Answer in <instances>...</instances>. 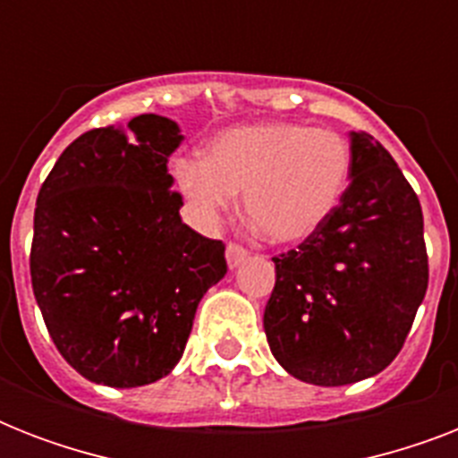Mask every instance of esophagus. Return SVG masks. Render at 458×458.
Masks as SVG:
<instances>
[{
	"label": "esophagus",
	"instance_id": "34e87169",
	"mask_svg": "<svg viewBox=\"0 0 458 458\" xmlns=\"http://www.w3.org/2000/svg\"><path fill=\"white\" fill-rule=\"evenodd\" d=\"M247 254L250 251L244 250L242 244H237V242H230L228 244V250H225V259H228V266L230 268H235V266H240L247 259Z\"/></svg>",
	"mask_w": 458,
	"mask_h": 458
}]
</instances>
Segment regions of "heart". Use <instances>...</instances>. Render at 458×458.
Here are the masks:
<instances>
[{
  "label": "heart",
  "instance_id": "b5f03b06",
  "mask_svg": "<svg viewBox=\"0 0 458 458\" xmlns=\"http://www.w3.org/2000/svg\"><path fill=\"white\" fill-rule=\"evenodd\" d=\"M352 147L337 131L304 123L237 125L207 158L180 157L173 175L194 218L214 225L242 192L244 214L276 244L304 242L347 190Z\"/></svg>",
  "mask_w": 458,
  "mask_h": 458
}]
</instances>
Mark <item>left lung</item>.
Here are the masks:
<instances>
[{
  "label": "left lung",
  "mask_w": 458,
  "mask_h": 458,
  "mask_svg": "<svg viewBox=\"0 0 458 458\" xmlns=\"http://www.w3.org/2000/svg\"><path fill=\"white\" fill-rule=\"evenodd\" d=\"M318 233L273 257L268 347L304 383L337 387L387 369L428 290L423 211L394 158L352 132V173Z\"/></svg>",
  "instance_id": "obj_1"
}]
</instances>
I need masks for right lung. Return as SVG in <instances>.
<instances>
[{
  "mask_svg": "<svg viewBox=\"0 0 458 458\" xmlns=\"http://www.w3.org/2000/svg\"><path fill=\"white\" fill-rule=\"evenodd\" d=\"M175 121L142 114L82 132L39 187L32 293L59 354L82 377L140 387L180 361L194 311L225 276V244L180 218L168 157Z\"/></svg>",
  "mask_w": 458,
  "mask_h": 458,
  "instance_id": "right-lung-1",
  "label": "right lung"
}]
</instances>
